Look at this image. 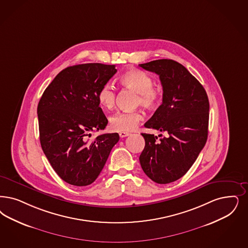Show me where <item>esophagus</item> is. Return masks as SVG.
I'll return each mask as SVG.
<instances>
[{
    "label": "esophagus",
    "mask_w": 248,
    "mask_h": 248,
    "mask_svg": "<svg viewBox=\"0 0 248 248\" xmlns=\"http://www.w3.org/2000/svg\"><path fill=\"white\" fill-rule=\"evenodd\" d=\"M129 133H127V132H120L119 133V136L121 138H124V137H128Z\"/></svg>",
    "instance_id": "obj_1"
}]
</instances>
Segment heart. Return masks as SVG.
Masks as SVG:
<instances>
[{"label":"heart","mask_w":248,"mask_h":248,"mask_svg":"<svg viewBox=\"0 0 248 248\" xmlns=\"http://www.w3.org/2000/svg\"><path fill=\"white\" fill-rule=\"evenodd\" d=\"M120 82L137 94L136 103L147 109L155 107L160 101L158 90L153 87L154 79L148 73L140 69H130L124 72ZM98 101L104 109H111L115 103V92L112 86L106 83L98 92ZM141 111H118L110 118V126L113 131L130 132L143 120Z\"/></svg>","instance_id":"b5f03b06"}]
</instances>
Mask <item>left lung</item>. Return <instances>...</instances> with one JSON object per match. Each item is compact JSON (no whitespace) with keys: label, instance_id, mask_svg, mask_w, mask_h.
Wrapping results in <instances>:
<instances>
[{"label":"left lung","instance_id":"obj_1","mask_svg":"<svg viewBox=\"0 0 248 248\" xmlns=\"http://www.w3.org/2000/svg\"><path fill=\"white\" fill-rule=\"evenodd\" d=\"M155 72L163 88L162 104L145 124L167 137L142 134L144 150L139 161L145 175L158 184L184 176L195 162L208 137L210 104L204 88L188 69L172 60L139 65Z\"/></svg>","mask_w":248,"mask_h":248}]
</instances>
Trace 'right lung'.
<instances>
[{"mask_svg":"<svg viewBox=\"0 0 248 248\" xmlns=\"http://www.w3.org/2000/svg\"><path fill=\"white\" fill-rule=\"evenodd\" d=\"M114 65L87 63L63 69L45 90L37 106L39 138L53 170L70 185L92 184L103 170L119 135L91 132L108 124L98 92L115 73Z\"/></svg>","mask_w":248,"mask_h":248,"instance_id":"obj_1","label":"right lung"}]
</instances>
